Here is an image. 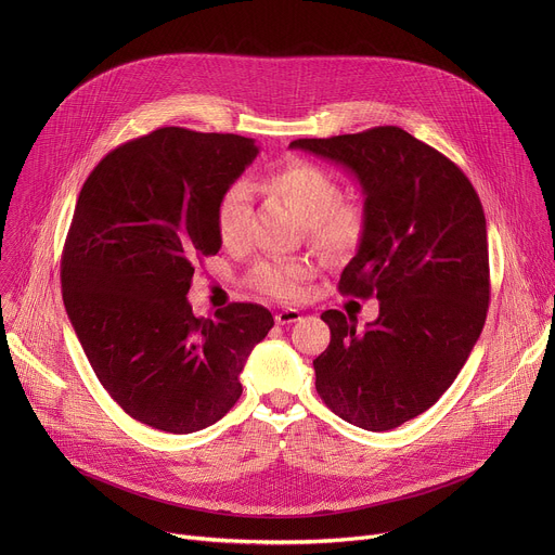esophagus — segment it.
Here are the masks:
<instances>
[{"label":"esophagus","instance_id":"34e87169","mask_svg":"<svg viewBox=\"0 0 555 555\" xmlns=\"http://www.w3.org/2000/svg\"><path fill=\"white\" fill-rule=\"evenodd\" d=\"M276 325H292L296 321H300V311L298 309H281L276 315H274Z\"/></svg>","mask_w":555,"mask_h":555}]
</instances>
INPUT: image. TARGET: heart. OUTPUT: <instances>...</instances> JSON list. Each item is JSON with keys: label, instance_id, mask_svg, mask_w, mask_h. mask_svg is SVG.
<instances>
[{"label": "heart", "instance_id": "obj_1", "mask_svg": "<svg viewBox=\"0 0 555 555\" xmlns=\"http://www.w3.org/2000/svg\"><path fill=\"white\" fill-rule=\"evenodd\" d=\"M263 186L279 195L307 223L311 246L330 259L349 255L366 228V215L360 204L340 202L343 189L338 180L323 167L292 160L272 171ZM250 212V191L244 182L230 184L217 204V234L225 248L246 242ZM311 274L309 261L302 259H268L250 272V285L276 300H296Z\"/></svg>", "mask_w": 555, "mask_h": 555}]
</instances>
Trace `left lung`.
Returning <instances> with one entry per match:
<instances>
[{
  "instance_id": "obj_1",
  "label": "left lung",
  "mask_w": 555,
  "mask_h": 555,
  "mask_svg": "<svg viewBox=\"0 0 555 555\" xmlns=\"http://www.w3.org/2000/svg\"><path fill=\"white\" fill-rule=\"evenodd\" d=\"M349 169L366 228L340 292L379 300L356 332L338 309L321 319L330 347L313 360L315 390L345 422L382 433L428 411L463 369L490 305L481 199L443 153L400 127L289 142Z\"/></svg>"
}]
</instances>
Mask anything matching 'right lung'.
Here are the masks:
<instances>
[{
  "label": "right lung",
  "instance_id": "right-lung-1",
  "mask_svg": "<svg viewBox=\"0 0 555 555\" xmlns=\"http://www.w3.org/2000/svg\"><path fill=\"white\" fill-rule=\"evenodd\" d=\"M259 153L253 138L163 127L109 151L86 180L61 257L67 319L99 382L133 420L189 435L242 395L274 325L255 302L197 319L195 263L217 255V204Z\"/></svg>",
  "mask_w": 555,
  "mask_h": 555
}]
</instances>
